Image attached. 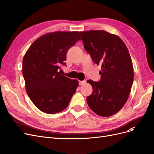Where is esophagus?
<instances>
[{"instance_id":"34e87169","label":"esophagus","mask_w":154,"mask_h":154,"mask_svg":"<svg viewBox=\"0 0 154 154\" xmlns=\"http://www.w3.org/2000/svg\"><path fill=\"white\" fill-rule=\"evenodd\" d=\"M85 83H86V82H85V80H83V81H79V85H84Z\"/></svg>"}]
</instances>
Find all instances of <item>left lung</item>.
I'll return each mask as SVG.
<instances>
[{
	"label": "left lung",
	"instance_id": "8db88e82",
	"mask_svg": "<svg viewBox=\"0 0 154 154\" xmlns=\"http://www.w3.org/2000/svg\"><path fill=\"white\" fill-rule=\"evenodd\" d=\"M84 48L97 66L101 80L87 82L92 87L87 96L89 108L96 114L109 117L127 102L134 81L132 61L127 46L117 35L103 30L80 32Z\"/></svg>",
	"mask_w": 154,
	"mask_h": 154
}]
</instances>
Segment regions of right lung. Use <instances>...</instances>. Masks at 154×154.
Returning a JSON list of instances; mask_svg holds the SVG:
<instances>
[{"mask_svg":"<svg viewBox=\"0 0 154 154\" xmlns=\"http://www.w3.org/2000/svg\"><path fill=\"white\" fill-rule=\"evenodd\" d=\"M82 40L78 31L49 32L36 39L27 51L22 73L27 95L40 110L58 113L66 109L78 87V81L58 72L65 66L70 48Z\"/></svg>","mask_w":154,"mask_h":154,"instance_id":"obj_1","label":"right lung"}]
</instances>
